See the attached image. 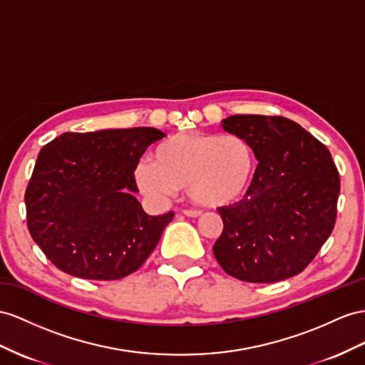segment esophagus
<instances>
[{
  "instance_id": "34e87169",
  "label": "esophagus",
  "mask_w": 365,
  "mask_h": 365,
  "mask_svg": "<svg viewBox=\"0 0 365 365\" xmlns=\"http://www.w3.org/2000/svg\"><path fill=\"white\" fill-rule=\"evenodd\" d=\"M185 216H188V217H199V216H202V211H199V210H183L182 211Z\"/></svg>"
}]
</instances>
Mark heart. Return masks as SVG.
Instances as JSON below:
<instances>
[{"label":"heart","instance_id":"heart-1","mask_svg":"<svg viewBox=\"0 0 365 365\" xmlns=\"http://www.w3.org/2000/svg\"><path fill=\"white\" fill-rule=\"evenodd\" d=\"M255 174V154L237 135L180 133L155 149V163L135 168L138 188L155 200L188 191L192 202L210 208L235 203Z\"/></svg>","mask_w":365,"mask_h":365}]
</instances>
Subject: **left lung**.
<instances>
[{"label": "left lung", "instance_id": "1", "mask_svg": "<svg viewBox=\"0 0 365 365\" xmlns=\"http://www.w3.org/2000/svg\"><path fill=\"white\" fill-rule=\"evenodd\" d=\"M222 128L247 140L259 160L244 199L219 208L212 247L223 272L269 284L302 273L330 237L341 179L324 143L293 120L232 115Z\"/></svg>", "mask_w": 365, "mask_h": 365}]
</instances>
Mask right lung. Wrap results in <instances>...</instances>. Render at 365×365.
Masks as SVG:
<instances>
[{"label":"right lung","mask_w":365,"mask_h":365,"mask_svg":"<svg viewBox=\"0 0 365 365\" xmlns=\"http://www.w3.org/2000/svg\"><path fill=\"white\" fill-rule=\"evenodd\" d=\"M155 128L64 133L44 145L27 183V230L71 276L115 280L137 272L174 217L148 216L134 197V171Z\"/></svg>","instance_id":"1"}]
</instances>
